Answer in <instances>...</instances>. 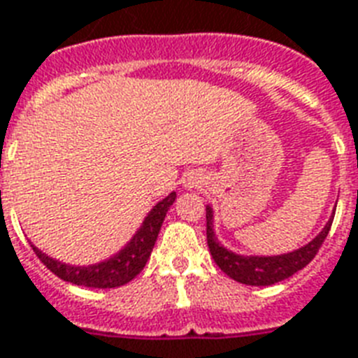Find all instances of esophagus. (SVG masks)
<instances>
[{"label": "esophagus", "mask_w": 358, "mask_h": 358, "mask_svg": "<svg viewBox=\"0 0 358 358\" xmlns=\"http://www.w3.org/2000/svg\"><path fill=\"white\" fill-rule=\"evenodd\" d=\"M202 180H199V176H187V178H184V187H187V189H191V187H196V185L201 184Z\"/></svg>", "instance_id": "obj_1"}]
</instances>
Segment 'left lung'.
Here are the masks:
<instances>
[{
  "label": "left lung",
  "instance_id": "obj_1",
  "mask_svg": "<svg viewBox=\"0 0 358 358\" xmlns=\"http://www.w3.org/2000/svg\"><path fill=\"white\" fill-rule=\"evenodd\" d=\"M333 217L334 213L316 238L299 249L292 250V252L275 256H245L227 249L219 241L215 230H213V210L212 206H206L208 247H210V252H212L215 264L230 278H234L241 284H249V286H271V284H277L284 278L292 277L294 273L301 271L303 267L310 264L317 249L322 247L323 239L327 238L331 224H333Z\"/></svg>",
  "mask_w": 358,
  "mask_h": 358
}]
</instances>
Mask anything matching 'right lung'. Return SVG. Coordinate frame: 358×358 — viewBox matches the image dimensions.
<instances>
[{
    "label": "right lung",
    "mask_w": 358,
    "mask_h": 358,
    "mask_svg": "<svg viewBox=\"0 0 358 358\" xmlns=\"http://www.w3.org/2000/svg\"><path fill=\"white\" fill-rule=\"evenodd\" d=\"M174 199H176V193L173 191L163 201L157 202L128 243L108 260L91 264V266H70L64 262L53 260L52 256L44 255L35 245H33V250L50 271L55 273L66 282L87 286V288H119L137 277L146 266L152 249L156 245L163 219L167 215L169 208L173 206Z\"/></svg>",
    "instance_id": "right-lung-1"
}]
</instances>
